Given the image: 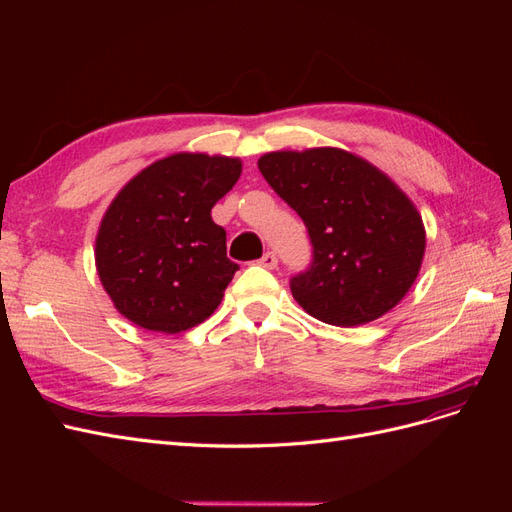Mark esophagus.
I'll return each instance as SVG.
<instances>
[{
    "label": "esophagus",
    "instance_id": "1",
    "mask_svg": "<svg viewBox=\"0 0 512 512\" xmlns=\"http://www.w3.org/2000/svg\"><path fill=\"white\" fill-rule=\"evenodd\" d=\"M258 262L265 269H275L277 267V256H275V252H267V254H262V258Z\"/></svg>",
    "mask_w": 512,
    "mask_h": 512
}]
</instances>
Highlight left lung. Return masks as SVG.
Returning <instances> with one entry per match:
<instances>
[{"label": "left lung", "instance_id": "8db88e82", "mask_svg": "<svg viewBox=\"0 0 512 512\" xmlns=\"http://www.w3.org/2000/svg\"><path fill=\"white\" fill-rule=\"evenodd\" d=\"M258 168L307 228L312 265L290 290L309 316L356 327L406 297L423 262L425 226L382 170L335 147L273 151Z\"/></svg>", "mask_w": 512, "mask_h": 512}]
</instances>
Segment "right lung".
Here are the masks:
<instances>
[{
  "label": "right lung",
  "instance_id": "right-lung-1",
  "mask_svg": "<svg viewBox=\"0 0 512 512\" xmlns=\"http://www.w3.org/2000/svg\"><path fill=\"white\" fill-rule=\"evenodd\" d=\"M241 160L175 153L141 170L106 209L96 237L100 282L136 327L181 333L207 320L239 269L211 209Z\"/></svg>",
  "mask_w": 512,
  "mask_h": 512
}]
</instances>
